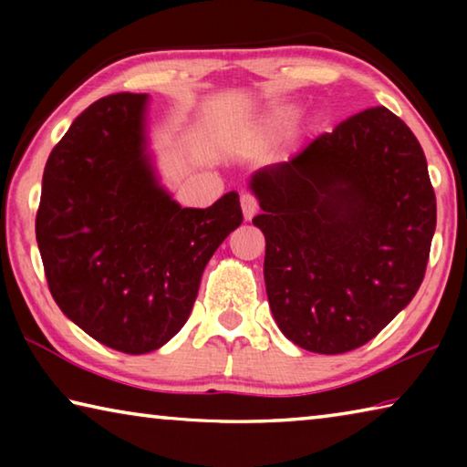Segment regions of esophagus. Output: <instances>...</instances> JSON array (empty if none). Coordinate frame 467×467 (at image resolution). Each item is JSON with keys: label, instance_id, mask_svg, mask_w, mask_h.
I'll list each match as a JSON object with an SVG mask.
<instances>
[{"label": "esophagus", "instance_id": "34e87169", "mask_svg": "<svg viewBox=\"0 0 467 467\" xmlns=\"http://www.w3.org/2000/svg\"><path fill=\"white\" fill-rule=\"evenodd\" d=\"M241 208H243L244 220H251L253 216H255L257 210H259V202L255 200V195L243 193V195H241Z\"/></svg>", "mask_w": 467, "mask_h": 467}]
</instances>
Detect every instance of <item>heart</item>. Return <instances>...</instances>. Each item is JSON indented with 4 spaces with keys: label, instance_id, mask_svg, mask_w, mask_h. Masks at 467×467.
Returning <instances> with one entry per match:
<instances>
[{
    "label": "heart",
    "instance_id": "b5f03b06",
    "mask_svg": "<svg viewBox=\"0 0 467 467\" xmlns=\"http://www.w3.org/2000/svg\"><path fill=\"white\" fill-rule=\"evenodd\" d=\"M292 117V109L290 107H284V109H278L275 110V113L272 115V119H270V125H274V128H278V125H282V123H286L288 119Z\"/></svg>",
    "mask_w": 467,
    "mask_h": 467
}]
</instances>
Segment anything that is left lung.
<instances>
[{
  "label": "left lung",
  "instance_id": "1",
  "mask_svg": "<svg viewBox=\"0 0 467 467\" xmlns=\"http://www.w3.org/2000/svg\"><path fill=\"white\" fill-rule=\"evenodd\" d=\"M278 327L317 354L367 344L414 298L437 226L429 167L389 109L352 115L249 181Z\"/></svg>",
  "mask_w": 467,
  "mask_h": 467
}]
</instances>
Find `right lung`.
Segmentation results:
<instances>
[{
    "label": "right lung",
    "mask_w": 467,
    "mask_h": 467,
    "mask_svg": "<svg viewBox=\"0 0 467 467\" xmlns=\"http://www.w3.org/2000/svg\"><path fill=\"white\" fill-rule=\"evenodd\" d=\"M146 94L76 117L43 172L36 243L66 317L113 350L146 354L193 309L205 264L243 223L239 193L181 208L146 152Z\"/></svg>",
    "instance_id": "obj_1"
}]
</instances>
